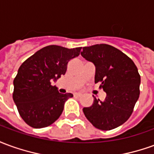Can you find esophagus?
Segmentation results:
<instances>
[{"label":"esophagus","mask_w":154,"mask_h":154,"mask_svg":"<svg viewBox=\"0 0 154 154\" xmlns=\"http://www.w3.org/2000/svg\"><path fill=\"white\" fill-rule=\"evenodd\" d=\"M81 96H82V93H80V92H76V93H74V97H80Z\"/></svg>","instance_id":"obj_1"}]
</instances>
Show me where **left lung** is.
Segmentation results:
<instances>
[{
  "mask_svg": "<svg viewBox=\"0 0 154 154\" xmlns=\"http://www.w3.org/2000/svg\"><path fill=\"white\" fill-rule=\"evenodd\" d=\"M81 55L95 65V83L100 82L106 93L103 101L94 97L92 106L83 108L84 115L97 129H116L130 117L139 99L138 68L127 55L109 44L83 47Z\"/></svg>",
  "mask_w": 154,
  "mask_h": 154,
  "instance_id": "1",
  "label": "left lung"
}]
</instances>
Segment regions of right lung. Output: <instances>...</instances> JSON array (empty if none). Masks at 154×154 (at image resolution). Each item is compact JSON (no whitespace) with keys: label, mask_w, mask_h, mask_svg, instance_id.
I'll return each instance as SVG.
<instances>
[{"label":"right lung","mask_w":154,"mask_h":154,"mask_svg":"<svg viewBox=\"0 0 154 154\" xmlns=\"http://www.w3.org/2000/svg\"><path fill=\"white\" fill-rule=\"evenodd\" d=\"M82 47L49 45L21 64L13 82V100L27 125L40 129L59 118L65 101L73 95L60 93L56 86L51 85V81H57L65 74L68 62L77 57Z\"/></svg>","instance_id":"add662e5"}]
</instances>
